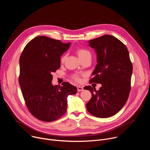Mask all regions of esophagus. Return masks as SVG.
Instances as JSON below:
<instances>
[{
	"mask_svg": "<svg viewBox=\"0 0 150 150\" xmlns=\"http://www.w3.org/2000/svg\"><path fill=\"white\" fill-rule=\"evenodd\" d=\"M83 90V88L82 87H81V86H78L77 87V90H78V92L82 91Z\"/></svg>",
	"mask_w": 150,
	"mask_h": 150,
	"instance_id": "obj_1",
	"label": "esophagus"
}]
</instances>
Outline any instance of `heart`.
<instances>
[{
    "instance_id": "obj_1",
    "label": "heart",
    "mask_w": 150,
    "mask_h": 150,
    "mask_svg": "<svg viewBox=\"0 0 150 150\" xmlns=\"http://www.w3.org/2000/svg\"><path fill=\"white\" fill-rule=\"evenodd\" d=\"M76 53L79 57V58L81 59H82V58H84L85 57H87V56H91V53L90 52L86 50V49H81V48H78L76 50ZM66 55H63L62 58H61V62L62 63H63L64 62H65V59H66ZM74 78L79 81L80 80V78H79V76L78 75H75L74 76Z\"/></svg>"
}]
</instances>
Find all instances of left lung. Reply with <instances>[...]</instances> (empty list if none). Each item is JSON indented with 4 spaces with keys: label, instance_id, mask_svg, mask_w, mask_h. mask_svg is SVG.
Returning <instances> with one entry per match:
<instances>
[{
    "label": "left lung",
    "instance_id": "obj_1",
    "mask_svg": "<svg viewBox=\"0 0 150 150\" xmlns=\"http://www.w3.org/2000/svg\"><path fill=\"white\" fill-rule=\"evenodd\" d=\"M97 54V65L91 83H101L99 90L86 86L92 97L86 104L93 116L106 118L119 112L125 104L131 90L132 64L125 45L117 38L104 35L88 41Z\"/></svg>",
    "mask_w": 150,
    "mask_h": 150
}]
</instances>
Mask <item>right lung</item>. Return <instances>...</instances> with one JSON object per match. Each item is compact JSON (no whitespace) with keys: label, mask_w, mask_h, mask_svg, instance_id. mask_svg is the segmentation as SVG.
Returning a JSON list of instances; mask_svg holds the SVG:
<instances>
[{"label":"right lung","mask_w":150,"mask_h":150,"mask_svg":"<svg viewBox=\"0 0 150 150\" xmlns=\"http://www.w3.org/2000/svg\"><path fill=\"white\" fill-rule=\"evenodd\" d=\"M71 42L38 36L25 47L19 59V83L27 108L38 119L54 121L65 113L67 97L75 94L76 87L65 82L53 85L52 73L60 67V57Z\"/></svg>","instance_id":"right-lung-1"}]
</instances>
